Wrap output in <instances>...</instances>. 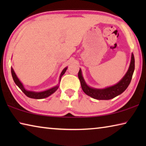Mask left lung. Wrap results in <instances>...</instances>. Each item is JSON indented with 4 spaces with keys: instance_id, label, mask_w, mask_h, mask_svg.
Wrapping results in <instances>:
<instances>
[{
    "instance_id": "8db88e82",
    "label": "left lung",
    "mask_w": 146,
    "mask_h": 146,
    "mask_svg": "<svg viewBox=\"0 0 146 146\" xmlns=\"http://www.w3.org/2000/svg\"><path fill=\"white\" fill-rule=\"evenodd\" d=\"M134 70L135 58L134 55L132 53L131 60L129 70H128L127 72L125 74V76H123L122 80L116 85L105 89H101V90H99V89H94L89 87L86 84L83 78L80 69L78 71V76L79 80H80L81 87H82L83 91L86 95L97 100H110L120 95L121 93H122L123 91L126 90L128 86L129 85L131 80Z\"/></svg>"
}]
</instances>
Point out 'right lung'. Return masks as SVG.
Here are the masks:
<instances>
[{"label":"right lung","instance_id":"add662e5","mask_svg":"<svg viewBox=\"0 0 146 146\" xmlns=\"http://www.w3.org/2000/svg\"><path fill=\"white\" fill-rule=\"evenodd\" d=\"M66 70H67V68H64V70L62 71V73L60 74V80L62 77V76L64 73H65ZM11 75H12V77H13V79L14 80L15 83L16 84L17 86H18V87L21 89V91H23V92L25 94V95L27 96V97H28L29 98H35V99H42V98H46L49 97V96H50L51 94H53L54 92H55L57 90L58 86H56L55 87H54L51 89H49L48 90H46V91H42V92H33V91H27L25 90V88H24V86L23 85V84H22L21 82H20V80H19V78H17V75H15V73L13 71V69L11 68Z\"/></svg>","mask_w":146,"mask_h":146}]
</instances>
